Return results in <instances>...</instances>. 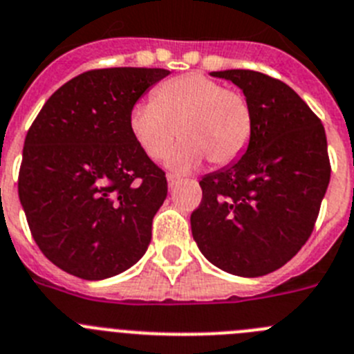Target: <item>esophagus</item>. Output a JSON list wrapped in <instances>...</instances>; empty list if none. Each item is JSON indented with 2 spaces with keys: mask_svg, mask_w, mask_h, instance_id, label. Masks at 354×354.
Masks as SVG:
<instances>
[{
  "mask_svg": "<svg viewBox=\"0 0 354 354\" xmlns=\"http://www.w3.org/2000/svg\"><path fill=\"white\" fill-rule=\"evenodd\" d=\"M167 180H168V186L174 187V186H177V184H179L180 177H179V175H175V174H168Z\"/></svg>",
  "mask_w": 354,
  "mask_h": 354,
  "instance_id": "obj_1",
  "label": "esophagus"
}]
</instances>
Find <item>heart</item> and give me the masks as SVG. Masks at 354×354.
<instances>
[{
    "label": "heart",
    "instance_id": "obj_1",
    "mask_svg": "<svg viewBox=\"0 0 354 354\" xmlns=\"http://www.w3.org/2000/svg\"><path fill=\"white\" fill-rule=\"evenodd\" d=\"M252 128L249 100L202 73L165 80L151 102L129 112V131L151 160H163L175 137L183 138L167 161L175 171L194 170L205 158L216 167L233 163L249 147Z\"/></svg>",
    "mask_w": 354,
    "mask_h": 354
}]
</instances>
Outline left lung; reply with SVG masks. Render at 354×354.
Instances as JSON below:
<instances>
[{"instance_id": "obj_1", "label": "left lung", "mask_w": 354, "mask_h": 354, "mask_svg": "<svg viewBox=\"0 0 354 354\" xmlns=\"http://www.w3.org/2000/svg\"><path fill=\"white\" fill-rule=\"evenodd\" d=\"M244 91L252 137L241 160L200 180L191 232L210 263L242 277L270 274L309 241L330 183L325 128L281 80L252 70L212 71Z\"/></svg>"}]
</instances>
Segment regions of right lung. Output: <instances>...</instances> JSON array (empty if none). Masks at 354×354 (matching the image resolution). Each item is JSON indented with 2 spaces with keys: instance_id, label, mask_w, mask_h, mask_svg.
<instances>
[{
  "instance_id": "obj_1",
  "label": "right lung",
  "mask_w": 354,
  "mask_h": 354,
  "mask_svg": "<svg viewBox=\"0 0 354 354\" xmlns=\"http://www.w3.org/2000/svg\"><path fill=\"white\" fill-rule=\"evenodd\" d=\"M163 68H102L68 80L28 129L19 200L35 242L61 270L112 277L147 251L167 177L129 131L137 100Z\"/></svg>"
}]
</instances>
